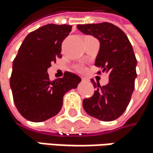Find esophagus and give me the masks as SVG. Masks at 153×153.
Listing matches in <instances>:
<instances>
[{"label": "esophagus", "mask_w": 153, "mask_h": 153, "mask_svg": "<svg viewBox=\"0 0 153 153\" xmlns=\"http://www.w3.org/2000/svg\"><path fill=\"white\" fill-rule=\"evenodd\" d=\"M82 81H84V82H85V81H88V79H87V78H82Z\"/></svg>", "instance_id": "1"}]
</instances>
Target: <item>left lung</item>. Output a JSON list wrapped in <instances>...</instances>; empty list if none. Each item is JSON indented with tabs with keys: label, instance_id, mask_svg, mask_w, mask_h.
<instances>
[{
	"label": "left lung",
	"instance_id": "obj_1",
	"mask_svg": "<svg viewBox=\"0 0 153 153\" xmlns=\"http://www.w3.org/2000/svg\"><path fill=\"white\" fill-rule=\"evenodd\" d=\"M77 28L100 41L95 66L109 74V82L104 86L91 80L96 91L83 100V108L98 120L114 121L127 109L134 91L137 60L132 46L124 32L110 22L78 24Z\"/></svg>",
	"mask_w": 153,
	"mask_h": 153
}]
</instances>
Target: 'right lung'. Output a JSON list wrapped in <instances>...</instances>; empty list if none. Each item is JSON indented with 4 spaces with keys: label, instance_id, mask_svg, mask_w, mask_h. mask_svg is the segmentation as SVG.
Returning a JSON list of instances; mask_svg holds the SVG:
<instances>
[{
    "label": "right lung",
    "instance_id": "1",
    "mask_svg": "<svg viewBox=\"0 0 153 153\" xmlns=\"http://www.w3.org/2000/svg\"><path fill=\"white\" fill-rule=\"evenodd\" d=\"M71 29L51 23L30 32L13 60L10 86L18 111L28 121L41 123L58 114L64 94L82 81L65 71L62 78L52 82L47 72L51 63L62 57V43Z\"/></svg>",
    "mask_w": 153,
    "mask_h": 153
}]
</instances>
